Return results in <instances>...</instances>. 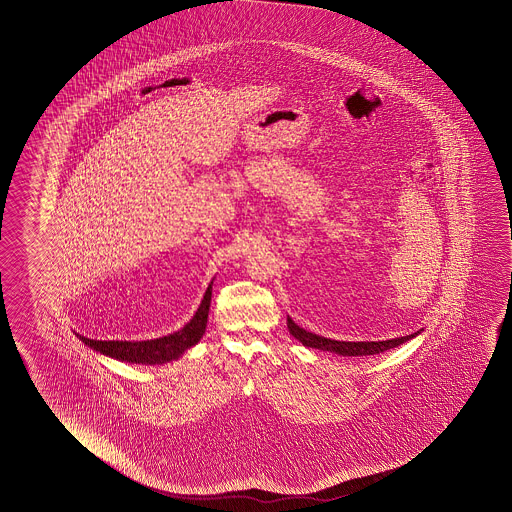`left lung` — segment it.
Wrapping results in <instances>:
<instances>
[{
  "label": "left lung",
  "instance_id": "left-lung-1",
  "mask_svg": "<svg viewBox=\"0 0 512 512\" xmlns=\"http://www.w3.org/2000/svg\"><path fill=\"white\" fill-rule=\"evenodd\" d=\"M287 328L291 332L294 339H298L303 346L307 348H316V350H323V352L337 353L343 357H362V355H377V353L387 352L391 348H396L400 344L407 343L412 337L421 334L414 332L411 336L396 337V339H387V341H336V339H328V337L318 336L303 330L294 323L293 319L287 316Z\"/></svg>",
  "mask_w": 512,
  "mask_h": 512
}]
</instances>
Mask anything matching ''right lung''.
Listing matches in <instances>:
<instances>
[{
	"instance_id": "obj_1",
	"label": "right lung",
	"mask_w": 512,
	"mask_h": 512,
	"mask_svg": "<svg viewBox=\"0 0 512 512\" xmlns=\"http://www.w3.org/2000/svg\"><path fill=\"white\" fill-rule=\"evenodd\" d=\"M210 296H212V282L207 287L193 319L184 328H180L178 332H173L169 336L150 339V341H94L80 334H76V337L89 348H93L94 352L103 353L110 359H118L121 362L166 364V362L176 361L205 334L207 318H209Z\"/></svg>"
}]
</instances>
